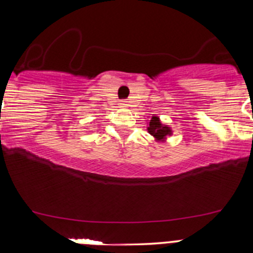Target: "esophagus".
<instances>
[{"label":"esophagus","mask_w":253,"mask_h":253,"mask_svg":"<svg viewBox=\"0 0 253 253\" xmlns=\"http://www.w3.org/2000/svg\"><path fill=\"white\" fill-rule=\"evenodd\" d=\"M121 106L126 108V106H127V101H121Z\"/></svg>","instance_id":"obj_1"}]
</instances>
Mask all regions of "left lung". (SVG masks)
<instances>
[{
    "mask_svg": "<svg viewBox=\"0 0 253 253\" xmlns=\"http://www.w3.org/2000/svg\"><path fill=\"white\" fill-rule=\"evenodd\" d=\"M147 129L157 141L160 142L165 141V138L172 133L171 128H170L169 126L163 125L158 116H152V119H150L149 121V126H148Z\"/></svg>",
    "mask_w": 253,
    "mask_h": 253,
    "instance_id": "8db88e82",
    "label": "left lung"
}]
</instances>
